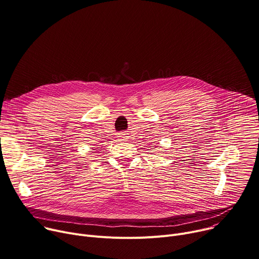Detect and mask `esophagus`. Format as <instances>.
I'll use <instances>...</instances> for the list:
<instances>
[{
    "label": "esophagus",
    "instance_id": "esophagus-1",
    "mask_svg": "<svg viewBox=\"0 0 259 259\" xmlns=\"http://www.w3.org/2000/svg\"><path fill=\"white\" fill-rule=\"evenodd\" d=\"M124 138H125V134H119V136H118V139L122 140V139H124Z\"/></svg>",
    "mask_w": 259,
    "mask_h": 259
}]
</instances>
